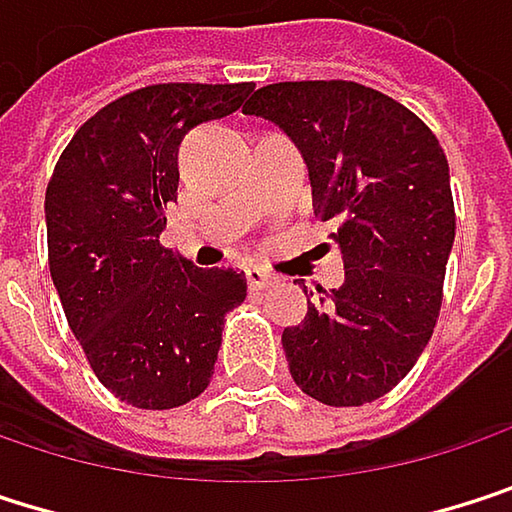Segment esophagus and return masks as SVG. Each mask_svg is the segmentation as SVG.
I'll list each match as a JSON object with an SVG mask.
<instances>
[{
  "label": "esophagus",
  "mask_w": 512,
  "mask_h": 512,
  "mask_svg": "<svg viewBox=\"0 0 512 512\" xmlns=\"http://www.w3.org/2000/svg\"><path fill=\"white\" fill-rule=\"evenodd\" d=\"M244 277H247V286L250 289H265V286H271L277 277L274 274H268L265 268H259V265H250L247 271H244Z\"/></svg>",
  "instance_id": "esophagus-1"
}]
</instances>
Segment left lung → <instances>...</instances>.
I'll use <instances>...</instances> for the list:
<instances>
[{"instance_id": "8db88e82", "label": "left lung", "mask_w": 512, "mask_h": 512, "mask_svg": "<svg viewBox=\"0 0 512 512\" xmlns=\"http://www.w3.org/2000/svg\"><path fill=\"white\" fill-rule=\"evenodd\" d=\"M244 113L298 145L346 265L343 286L319 289L283 331L289 373L325 405L373 402L414 367L441 310L456 235L444 148L411 110L349 80L262 86Z\"/></svg>"}]
</instances>
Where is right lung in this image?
Returning <instances> with one entry per match:
<instances>
[{
    "mask_svg": "<svg viewBox=\"0 0 512 512\" xmlns=\"http://www.w3.org/2000/svg\"><path fill=\"white\" fill-rule=\"evenodd\" d=\"M250 83H160L107 104L74 133L47 184L50 274L95 376L136 408H178L214 373L244 274L196 268L160 244L178 196V145L235 113Z\"/></svg>",
    "mask_w": 512,
    "mask_h": 512,
    "instance_id": "obj_1",
    "label": "right lung"
}]
</instances>
